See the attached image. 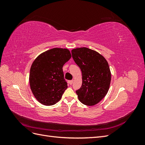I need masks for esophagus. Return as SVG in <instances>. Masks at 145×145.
Returning <instances> with one entry per match:
<instances>
[{"instance_id":"34e87169","label":"esophagus","mask_w":145,"mask_h":145,"mask_svg":"<svg viewBox=\"0 0 145 145\" xmlns=\"http://www.w3.org/2000/svg\"><path fill=\"white\" fill-rule=\"evenodd\" d=\"M73 80H69L68 81V83H69V85H72V83H73Z\"/></svg>"}]
</instances>
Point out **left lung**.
<instances>
[{
  "mask_svg": "<svg viewBox=\"0 0 145 145\" xmlns=\"http://www.w3.org/2000/svg\"><path fill=\"white\" fill-rule=\"evenodd\" d=\"M75 63L82 73V85L76 90L80 102L93 106L106 95L111 75L108 63L103 57L94 50L83 47L71 51Z\"/></svg>",
  "mask_w": 145,
  "mask_h": 145,
  "instance_id": "obj_1",
  "label": "left lung"
}]
</instances>
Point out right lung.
<instances>
[{
    "label": "right lung",
    "instance_id": "1",
    "mask_svg": "<svg viewBox=\"0 0 145 145\" xmlns=\"http://www.w3.org/2000/svg\"><path fill=\"white\" fill-rule=\"evenodd\" d=\"M68 50L52 48L39 55L30 69L29 84L34 97L40 103L56 104L68 88L63 65L71 59Z\"/></svg>",
    "mask_w": 145,
    "mask_h": 145
}]
</instances>
